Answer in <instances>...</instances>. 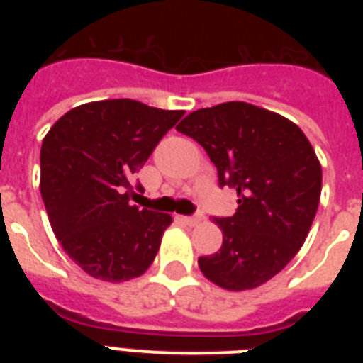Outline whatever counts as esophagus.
Instances as JSON below:
<instances>
[{"label": "esophagus", "mask_w": 363, "mask_h": 363, "mask_svg": "<svg viewBox=\"0 0 363 363\" xmlns=\"http://www.w3.org/2000/svg\"><path fill=\"white\" fill-rule=\"evenodd\" d=\"M201 220H203V216H201V214H194V216H185L184 218V221L187 223V225H198Z\"/></svg>", "instance_id": "1"}]
</instances>
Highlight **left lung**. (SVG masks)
<instances>
[{
	"mask_svg": "<svg viewBox=\"0 0 363 363\" xmlns=\"http://www.w3.org/2000/svg\"><path fill=\"white\" fill-rule=\"evenodd\" d=\"M196 140L233 187L238 209L214 218L223 233L220 251L200 256L205 278L229 291L271 280L306 242L322 192V167L300 127L245 101L191 112L176 127Z\"/></svg>",
	"mask_w": 363,
	"mask_h": 363,
	"instance_id": "8db88e82",
	"label": "left lung"
}]
</instances>
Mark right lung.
I'll use <instances>...</instances> for the list:
<instances>
[{
  "instance_id": "add662e5",
  "label": "right lung",
  "mask_w": 363,
  "mask_h": 363,
  "mask_svg": "<svg viewBox=\"0 0 363 363\" xmlns=\"http://www.w3.org/2000/svg\"><path fill=\"white\" fill-rule=\"evenodd\" d=\"M184 114L136 99H105L72 108L47 133L41 198L63 251L86 274L116 284L138 278L154 262L172 218L130 205V178Z\"/></svg>"
}]
</instances>
